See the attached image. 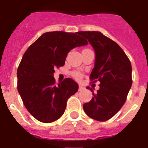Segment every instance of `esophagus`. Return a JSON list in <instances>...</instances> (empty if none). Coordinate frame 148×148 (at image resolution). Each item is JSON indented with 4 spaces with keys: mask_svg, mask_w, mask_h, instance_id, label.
<instances>
[{
    "mask_svg": "<svg viewBox=\"0 0 148 148\" xmlns=\"http://www.w3.org/2000/svg\"><path fill=\"white\" fill-rule=\"evenodd\" d=\"M84 89H85V87H84L82 85H79V87H78V90L79 91H83V90H84Z\"/></svg>",
    "mask_w": 148,
    "mask_h": 148,
    "instance_id": "esophagus-1",
    "label": "esophagus"
}]
</instances>
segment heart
Returning <instances> with one entry per match:
<instances>
[{
	"mask_svg": "<svg viewBox=\"0 0 148 148\" xmlns=\"http://www.w3.org/2000/svg\"><path fill=\"white\" fill-rule=\"evenodd\" d=\"M72 75L77 80H80L81 78H82V74L81 73H79V72H73Z\"/></svg>",
	"mask_w": 148,
	"mask_h": 148,
	"instance_id": "b5f03b06",
	"label": "heart"
}]
</instances>
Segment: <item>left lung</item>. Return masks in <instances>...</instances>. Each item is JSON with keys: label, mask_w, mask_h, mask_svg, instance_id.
Segmentation results:
<instances>
[{"label": "left lung", "mask_w": 148, "mask_h": 148, "mask_svg": "<svg viewBox=\"0 0 148 148\" xmlns=\"http://www.w3.org/2000/svg\"><path fill=\"white\" fill-rule=\"evenodd\" d=\"M87 39L95 53L94 68L90 74L91 82H100L99 90L89 102L84 104L86 114L99 121H108L124 105L132 85L130 61L118 44L96 31L78 32Z\"/></svg>", "instance_id": "1"}]
</instances>
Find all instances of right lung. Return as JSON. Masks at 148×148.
<instances>
[{
	"mask_svg": "<svg viewBox=\"0 0 148 148\" xmlns=\"http://www.w3.org/2000/svg\"><path fill=\"white\" fill-rule=\"evenodd\" d=\"M87 44L78 32L55 31L44 33L29 47L17 71L18 90L34 118L50 123L64 114L68 99L78 85L70 78L56 85L55 69L64 65L71 49Z\"/></svg>",
	"mask_w": 148,
	"mask_h": 148,
	"instance_id": "obj_1",
	"label": "right lung"
}]
</instances>
